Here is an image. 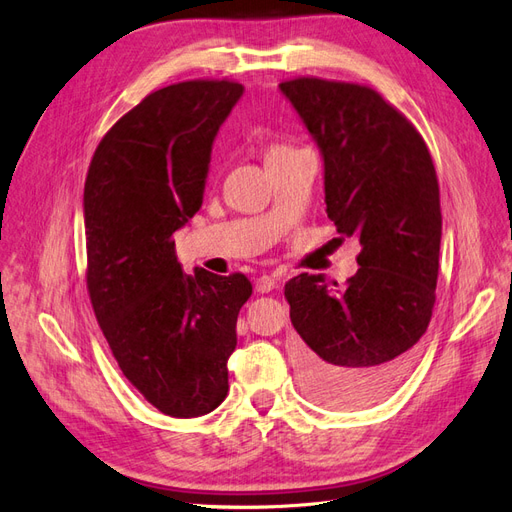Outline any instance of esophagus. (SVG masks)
I'll return each mask as SVG.
<instances>
[{
	"mask_svg": "<svg viewBox=\"0 0 512 512\" xmlns=\"http://www.w3.org/2000/svg\"><path fill=\"white\" fill-rule=\"evenodd\" d=\"M277 288V277L275 275H260L256 280V290L258 292H271Z\"/></svg>",
	"mask_w": 512,
	"mask_h": 512,
	"instance_id": "obj_1",
	"label": "esophagus"
}]
</instances>
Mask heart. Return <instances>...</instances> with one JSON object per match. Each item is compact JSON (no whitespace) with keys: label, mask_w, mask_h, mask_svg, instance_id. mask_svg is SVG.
<instances>
[{"label":"heart","mask_w":512,"mask_h":512,"mask_svg":"<svg viewBox=\"0 0 512 512\" xmlns=\"http://www.w3.org/2000/svg\"><path fill=\"white\" fill-rule=\"evenodd\" d=\"M284 149H288V147H273L269 153H275V151H284ZM269 153H267V156H269Z\"/></svg>","instance_id":"heart-1"}]
</instances>
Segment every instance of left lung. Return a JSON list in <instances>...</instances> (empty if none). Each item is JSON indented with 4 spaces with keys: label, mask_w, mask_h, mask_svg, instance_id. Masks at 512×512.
I'll use <instances>...</instances> for the list:
<instances>
[{
    "label": "left lung",
    "mask_w": 512,
    "mask_h": 512,
    "mask_svg": "<svg viewBox=\"0 0 512 512\" xmlns=\"http://www.w3.org/2000/svg\"><path fill=\"white\" fill-rule=\"evenodd\" d=\"M280 91L320 149L327 215L361 243V269L342 290L307 273L286 284L299 369L322 404L369 406L404 378L436 303V168L423 136L374 89L303 76Z\"/></svg>",
    "instance_id": "1"
}]
</instances>
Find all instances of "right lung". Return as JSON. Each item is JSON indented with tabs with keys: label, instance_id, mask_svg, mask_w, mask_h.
<instances>
[{
	"label": "right lung",
	"instance_id": "right-lung-1",
	"mask_svg": "<svg viewBox=\"0 0 512 512\" xmlns=\"http://www.w3.org/2000/svg\"><path fill=\"white\" fill-rule=\"evenodd\" d=\"M243 91L232 81L153 91L106 132L85 181L87 290L100 329L123 376L175 418L224 401L252 294L241 273H183L173 241L203 205L213 141Z\"/></svg>",
	"mask_w": 512,
	"mask_h": 512
}]
</instances>
